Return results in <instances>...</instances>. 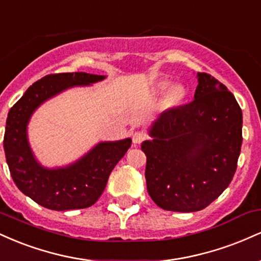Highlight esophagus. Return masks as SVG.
Returning <instances> with one entry per match:
<instances>
[{"label": "esophagus", "instance_id": "1", "mask_svg": "<svg viewBox=\"0 0 261 261\" xmlns=\"http://www.w3.org/2000/svg\"><path fill=\"white\" fill-rule=\"evenodd\" d=\"M147 139V135L143 131H135L133 134V142L136 143V145H140L143 140Z\"/></svg>", "mask_w": 261, "mask_h": 261}]
</instances>
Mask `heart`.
Returning a JSON list of instances; mask_svg holds the SVG:
<instances>
[{
    "label": "heart",
    "instance_id": "b5f03b06",
    "mask_svg": "<svg viewBox=\"0 0 261 261\" xmlns=\"http://www.w3.org/2000/svg\"><path fill=\"white\" fill-rule=\"evenodd\" d=\"M168 88L169 82H167V81H162V82L158 83V89H160L161 92L166 91ZM185 95H187V91H185L184 87L180 85H174L170 87L169 91L166 93V103L168 104L169 107L179 106V104L185 99Z\"/></svg>",
    "mask_w": 261,
    "mask_h": 261
}]
</instances>
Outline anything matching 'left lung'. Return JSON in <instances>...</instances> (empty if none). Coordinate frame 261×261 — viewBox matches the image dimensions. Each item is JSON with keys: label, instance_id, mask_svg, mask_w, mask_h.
<instances>
[{"label": "left lung", "instance_id": "obj_1", "mask_svg": "<svg viewBox=\"0 0 261 261\" xmlns=\"http://www.w3.org/2000/svg\"><path fill=\"white\" fill-rule=\"evenodd\" d=\"M196 77L194 100L162 113L141 145L147 191L167 211L195 212L215 201L241 154L243 115L234 95L207 73Z\"/></svg>", "mask_w": 261, "mask_h": 261}]
</instances>
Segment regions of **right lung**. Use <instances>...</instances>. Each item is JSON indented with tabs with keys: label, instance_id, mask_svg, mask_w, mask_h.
Returning <instances> with one entry per match:
<instances>
[{
	"label": "right lung",
	"instance_id": "add662e5",
	"mask_svg": "<svg viewBox=\"0 0 261 261\" xmlns=\"http://www.w3.org/2000/svg\"><path fill=\"white\" fill-rule=\"evenodd\" d=\"M106 77L86 72L49 74L33 83L8 113L4 148L12 179L24 195L44 207L66 211L92 206L106 189L114 167L130 148L128 137L101 141L72 163L47 168L37 160L29 143V121L41 104L67 89L92 86Z\"/></svg>",
	"mask_w": 261,
	"mask_h": 261
}]
</instances>
